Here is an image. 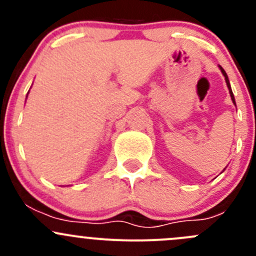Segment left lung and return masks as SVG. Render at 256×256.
Listing matches in <instances>:
<instances>
[{
	"label": "left lung",
	"instance_id": "obj_1",
	"mask_svg": "<svg viewBox=\"0 0 256 256\" xmlns=\"http://www.w3.org/2000/svg\"><path fill=\"white\" fill-rule=\"evenodd\" d=\"M219 68H220L222 73H223L224 78H226V86H228V89H229V94H230V98H232V100H233V102H234V104H236V99H234V95H233V92H232V88H230V82H229L228 76H226V70H224V69H223V68H222V66H219Z\"/></svg>",
	"mask_w": 256,
	"mask_h": 256
}]
</instances>
